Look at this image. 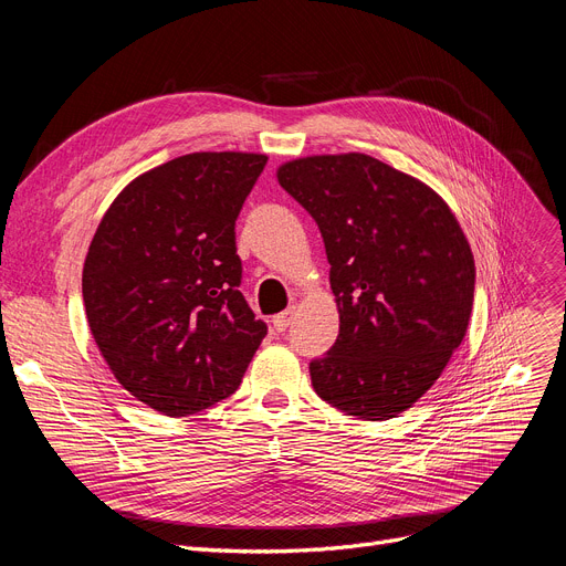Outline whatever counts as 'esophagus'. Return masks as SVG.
Listing matches in <instances>:
<instances>
[{
    "label": "esophagus",
    "instance_id": "34e87169",
    "mask_svg": "<svg viewBox=\"0 0 566 566\" xmlns=\"http://www.w3.org/2000/svg\"><path fill=\"white\" fill-rule=\"evenodd\" d=\"M291 321H293V310H286V312L273 316V328H275L277 333H284V331L289 328V325H291Z\"/></svg>",
    "mask_w": 566,
    "mask_h": 566
}]
</instances>
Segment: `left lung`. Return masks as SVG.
Instances as JSON below:
<instances>
[{"label": "left lung", "mask_w": 566, "mask_h": 566, "mask_svg": "<svg viewBox=\"0 0 566 566\" xmlns=\"http://www.w3.org/2000/svg\"><path fill=\"white\" fill-rule=\"evenodd\" d=\"M277 181L318 224L339 307L337 342L310 363L316 395L358 420L397 418L468 331L474 259L454 213L365 154L293 160Z\"/></svg>", "instance_id": "1"}]
</instances>
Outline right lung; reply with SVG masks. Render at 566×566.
Masks as SVG:
<instances>
[{
    "label": "right lung",
    "mask_w": 566,
    "mask_h": 566,
    "mask_svg": "<svg viewBox=\"0 0 566 566\" xmlns=\"http://www.w3.org/2000/svg\"><path fill=\"white\" fill-rule=\"evenodd\" d=\"M265 163L174 158L126 186L88 245V328L116 380L169 418L231 397L268 333L238 291L235 254V220Z\"/></svg>",
    "instance_id": "obj_1"
}]
</instances>
